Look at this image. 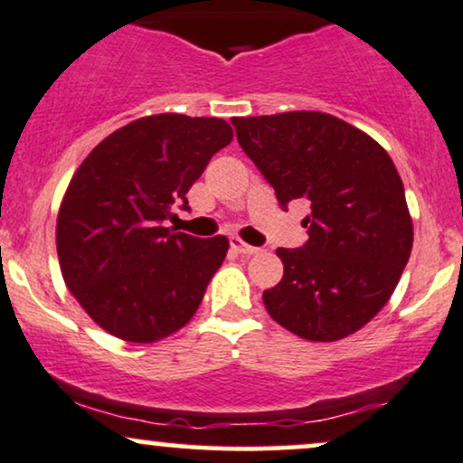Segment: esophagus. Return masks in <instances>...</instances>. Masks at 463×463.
Listing matches in <instances>:
<instances>
[{
  "label": "esophagus",
  "instance_id": "esophagus-1",
  "mask_svg": "<svg viewBox=\"0 0 463 463\" xmlns=\"http://www.w3.org/2000/svg\"><path fill=\"white\" fill-rule=\"evenodd\" d=\"M230 244H232V249H233V251H236V253H241V255H255V253L260 251L258 247H251V244L242 242L241 238H238V236H232V238H230Z\"/></svg>",
  "mask_w": 463,
  "mask_h": 463
}]
</instances>
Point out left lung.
<instances>
[{
    "label": "left lung",
    "instance_id": "obj_1",
    "mask_svg": "<svg viewBox=\"0 0 463 463\" xmlns=\"http://www.w3.org/2000/svg\"><path fill=\"white\" fill-rule=\"evenodd\" d=\"M242 151L281 208L309 201L307 242L277 249L284 277L264 290L273 320L312 342L355 334L392 297L414 242L392 157L325 112L232 118Z\"/></svg>",
    "mask_w": 463,
    "mask_h": 463
}]
</instances>
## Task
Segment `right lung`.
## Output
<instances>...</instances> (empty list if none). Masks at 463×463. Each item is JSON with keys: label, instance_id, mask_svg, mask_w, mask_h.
Here are the masks:
<instances>
[{"label": "right lung", "instance_id": "obj_1", "mask_svg": "<svg viewBox=\"0 0 463 463\" xmlns=\"http://www.w3.org/2000/svg\"><path fill=\"white\" fill-rule=\"evenodd\" d=\"M214 117L154 114L101 140L81 162L58 212L56 247L71 295L108 334L149 345L201 306L225 260V236L168 232L171 205L232 143Z\"/></svg>", "mask_w": 463, "mask_h": 463}]
</instances>
